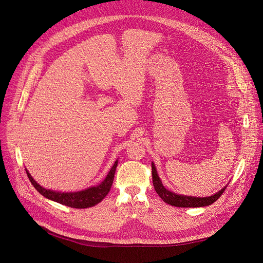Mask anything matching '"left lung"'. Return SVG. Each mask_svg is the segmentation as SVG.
Segmentation results:
<instances>
[{
  "label": "left lung",
  "mask_w": 263,
  "mask_h": 263,
  "mask_svg": "<svg viewBox=\"0 0 263 263\" xmlns=\"http://www.w3.org/2000/svg\"><path fill=\"white\" fill-rule=\"evenodd\" d=\"M152 179H153V185L156 193L158 196L162 199V201L173 205V206H179V208H199V206H206L211 205L212 203H214L216 200L222 195L224 190L227 189L226 186L223 187L221 191L216 193L215 195L211 196V197H204V198H199V197H190V196H183V195H178L174 194L168 190H166L164 185H162L155 165L152 162Z\"/></svg>",
  "instance_id": "left-lung-1"
}]
</instances>
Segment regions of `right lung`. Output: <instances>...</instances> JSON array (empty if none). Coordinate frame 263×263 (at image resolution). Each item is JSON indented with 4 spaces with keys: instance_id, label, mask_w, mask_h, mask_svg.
<instances>
[{
    "instance_id": "right-lung-1",
    "label": "right lung",
    "mask_w": 263,
    "mask_h": 263,
    "mask_svg": "<svg viewBox=\"0 0 263 263\" xmlns=\"http://www.w3.org/2000/svg\"><path fill=\"white\" fill-rule=\"evenodd\" d=\"M117 166H118V160L115 162V165L112 166L106 179L98 186L90 187V189L82 192H78V193H58L50 190H46L34 181V179L31 177V174L29 173L28 170H27V174L30 182L35 187L36 191L40 194H42L44 197L73 209H86V208L96 205L108 195L112 186V183H114Z\"/></svg>"
}]
</instances>
